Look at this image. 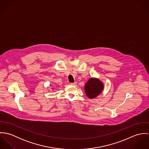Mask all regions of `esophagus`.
<instances>
[{
	"label": "esophagus",
	"instance_id": "esophagus-1",
	"mask_svg": "<svg viewBox=\"0 0 149 149\" xmlns=\"http://www.w3.org/2000/svg\"><path fill=\"white\" fill-rule=\"evenodd\" d=\"M70 85H73V86H76V85H77V83H71V84H70Z\"/></svg>",
	"mask_w": 149,
	"mask_h": 149
}]
</instances>
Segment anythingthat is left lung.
<instances>
[{
	"label": "left lung",
	"instance_id": "8db88e82",
	"mask_svg": "<svg viewBox=\"0 0 149 149\" xmlns=\"http://www.w3.org/2000/svg\"><path fill=\"white\" fill-rule=\"evenodd\" d=\"M104 89V84L99 79L90 78L84 85V91L86 96L90 99L97 97Z\"/></svg>",
	"mask_w": 149,
	"mask_h": 149
}]
</instances>
